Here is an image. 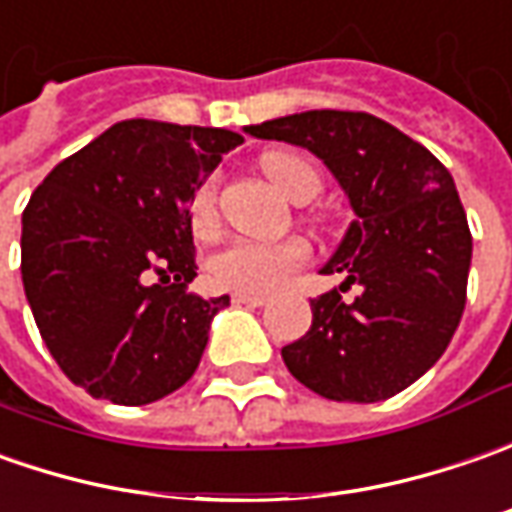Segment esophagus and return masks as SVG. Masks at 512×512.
Segmentation results:
<instances>
[{"mask_svg": "<svg viewBox=\"0 0 512 512\" xmlns=\"http://www.w3.org/2000/svg\"><path fill=\"white\" fill-rule=\"evenodd\" d=\"M232 300L240 303V306H255V309H260V306H266V303H269V297H266V294H249V291H235V294H232Z\"/></svg>", "mask_w": 512, "mask_h": 512, "instance_id": "esophagus-1", "label": "esophagus"}]
</instances>
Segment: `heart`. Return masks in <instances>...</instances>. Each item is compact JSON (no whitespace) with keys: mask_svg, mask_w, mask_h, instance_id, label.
I'll list each match as a JSON object with an SVG mask.
<instances>
[{"mask_svg":"<svg viewBox=\"0 0 512 512\" xmlns=\"http://www.w3.org/2000/svg\"><path fill=\"white\" fill-rule=\"evenodd\" d=\"M263 175L274 184L280 195L291 203H309L323 189L320 169L306 155L289 150H272L260 158ZM221 221L218 209V175H206L189 198V223L195 235H212ZM309 260V246L303 240H280V243H255V240H232L209 260V274L223 289L277 291L291 280Z\"/></svg>","mask_w":512,"mask_h":512,"instance_id":"b5f03b06","label":"heart"}]
</instances>
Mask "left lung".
Instances as JSON below:
<instances>
[{
    "label": "left lung",
    "instance_id": "1",
    "mask_svg": "<svg viewBox=\"0 0 512 512\" xmlns=\"http://www.w3.org/2000/svg\"><path fill=\"white\" fill-rule=\"evenodd\" d=\"M246 133L323 158L357 215L323 274L362 291L351 303L337 289L311 300V328L283 348L291 377L337 402L405 391L445 354L465 311L473 238L450 172L368 113L309 110Z\"/></svg>",
    "mask_w": 512,
    "mask_h": 512
}]
</instances>
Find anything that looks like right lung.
I'll use <instances>...</instances> for the list:
<instances>
[{
	"mask_svg": "<svg viewBox=\"0 0 512 512\" xmlns=\"http://www.w3.org/2000/svg\"><path fill=\"white\" fill-rule=\"evenodd\" d=\"M243 135L118 121L22 212V283L47 351L90 397L147 405L195 374L229 297L189 294V198Z\"/></svg>",
	"mask_w": 512,
	"mask_h": 512,
	"instance_id": "add662e5",
	"label": "right lung"
}]
</instances>
